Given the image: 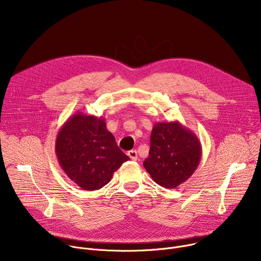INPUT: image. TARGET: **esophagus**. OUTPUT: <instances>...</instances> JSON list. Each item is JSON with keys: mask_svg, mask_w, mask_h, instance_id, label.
<instances>
[{"mask_svg": "<svg viewBox=\"0 0 261 261\" xmlns=\"http://www.w3.org/2000/svg\"><path fill=\"white\" fill-rule=\"evenodd\" d=\"M128 156L130 157V159L131 160H137V158H138V155H137V151L136 150H132V151H129L128 152Z\"/></svg>", "mask_w": 261, "mask_h": 261, "instance_id": "1", "label": "esophagus"}]
</instances>
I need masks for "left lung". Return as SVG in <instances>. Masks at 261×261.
<instances>
[{"mask_svg": "<svg viewBox=\"0 0 261 261\" xmlns=\"http://www.w3.org/2000/svg\"><path fill=\"white\" fill-rule=\"evenodd\" d=\"M201 151L195 133L179 122L156 123L143 166L157 184L172 189L193 174L200 162Z\"/></svg>", "mask_w": 261, "mask_h": 261, "instance_id": "1", "label": "left lung"}]
</instances>
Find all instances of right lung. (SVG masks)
<instances>
[{
	"label": "right lung",
	"mask_w": 261,
	"mask_h": 261,
	"mask_svg": "<svg viewBox=\"0 0 261 261\" xmlns=\"http://www.w3.org/2000/svg\"><path fill=\"white\" fill-rule=\"evenodd\" d=\"M59 163L84 190H99L130 158L118 146L101 117L73 115L60 129L56 140Z\"/></svg>",
	"instance_id": "obj_1"
}]
</instances>
